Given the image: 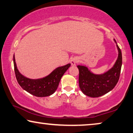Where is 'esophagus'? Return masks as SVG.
I'll use <instances>...</instances> for the list:
<instances>
[{"label": "esophagus", "instance_id": "esophagus-1", "mask_svg": "<svg viewBox=\"0 0 133 133\" xmlns=\"http://www.w3.org/2000/svg\"><path fill=\"white\" fill-rule=\"evenodd\" d=\"M79 62V59L76 57H73L70 60V63L72 66H75Z\"/></svg>", "mask_w": 133, "mask_h": 133}]
</instances>
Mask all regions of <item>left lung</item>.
<instances>
[{
  "label": "left lung",
  "instance_id": "obj_1",
  "mask_svg": "<svg viewBox=\"0 0 133 133\" xmlns=\"http://www.w3.org/2000/svg\"><path fill=\"white\" fill-rule=\"evenodd\" d=\"M117 48L119 52L117 60L114 67L104 74L95 75L86 66H77L79 72V87L86 96L91 97L102 96L110 91L117 84L122 66V52L118 45Z\"/></svg>",
  "mask_w": 133,
  "mask_h": 133
}]
</instances>
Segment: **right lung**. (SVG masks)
I'll use <instances>...</instances> for the list:
<instances>
[{"instance_id":"right-lung-1","label":"right lung","mask_w":133,"mask_h":133,"mask_svg":"<svg viewBox=\"0 0 133 133\" xmlns=\"http://www.w3.org/2000/svg\"><path fill=\"white\" fill-rule=\"evenodd\" d=\"M13 60L16 79L19 85L30 94L40 97L51 96L56 91L61 77L70 66V64H68L59 67L45 78L31 79L25 78L19 72L16 66L14 55Z\"/></svg>"}]
</instances>
